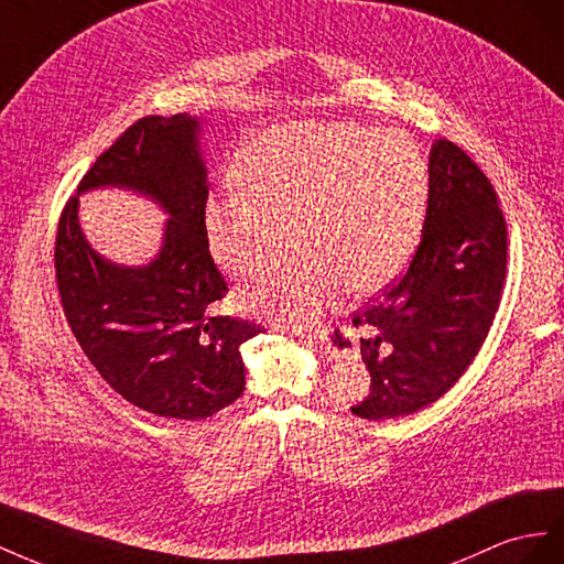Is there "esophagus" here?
Here are the masks:
<instances>
[{
	"label": "esophagus",
	"instance_id": "esophagus-1",
	"mask_svg": "<svg viewBox=\"0 0 564 564\" xmlns=\"http://www.w3.org/2000/svg\"><path fill=\"white\" fill-rule=\"evenodd\" d=\"M295 335H302V337H310V340H316L321 347L326 349H333V343L328 337V330L324 326H312V328H293Z\"/></svg>",
	"mask_w": 564,
	"mask_h": 564
}]
</instances>
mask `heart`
<instances>
[{
	"mask_svg": "<svg viewBox=\"0 0 564 564\" xmlns=\"http://www.w3.org/2000/svg\"><path fill=\"white\" fill-rule=\"evenodd\" d=\"M246 188L227 186L205 207L217 264L236 279L269 269L250 295L264 316L307 324L345 285L371 293L404 269L423 229L427 163L401 132L302 122L257 137L238 158Z\"/></svg>",
	"mask_w": 564,
	"mask_h": 564,
	"instance_id": "1",
	"label": "heart"
}]
</instances>
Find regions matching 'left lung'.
<instances>
[{
    "instance_id": "8db88e82",
    "label": "left lung",
    "mask_w": 564,
    "mask_h": 564,
    "mask_svg": "<svg viewBox=\"0 0 564 564\" xmlns=\"http://www.w3.org/2000/svg\"><path fill=\"white\" fill-rule=\"evenodd\" d=\"M506 262V217L487 174L454 141H434L413 260L351 316L371 373V390L351 413L368 421L409 415L452 390L487 340Z\"/></svg>"
}]
</instances>
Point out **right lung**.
I'll list each match as a JSON object with an SVG mask.
<instances>
[{"label": "right lung", "mask_w": 564, "mask_h": 564, "mask_svg": "<svg viewBox=\"0 0 564 564\" xmlns=\"http://www.w3.org/2000/svg\"><path fill=\"white\" fill-rule=\"evenodd\" d=\"M198 132V118L186 112L141 118L77 186H124L163 207L170 219L151 264L120 267L94 252L79 229L77 196L63 207L54 246L63 312L91 366L137 409L180 421L210 417L243 394L240 345L264 330L215 314L229 288L207 248Z\"/></svg>", "instance_id": "obj_1"}]
</instances>
